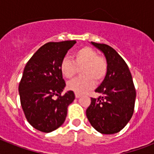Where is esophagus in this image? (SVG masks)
<instances>
[{
	"label": "esophagus",
	"instance_id": "obj_1",
	"mask_svg": "<svg viewBox=\"0 0 154 154\" xmlns=\"http://www.w3.org/2000/svg\"><path fill=\"white\" fill-rule=\"evenodd\" d=\"M79 97H81V95H80V94H78V93H75V98H77V99H78V98H79Z\"/></svg>",
	"mask_w": 154,
	"mask_h": 154
}]
</instances>
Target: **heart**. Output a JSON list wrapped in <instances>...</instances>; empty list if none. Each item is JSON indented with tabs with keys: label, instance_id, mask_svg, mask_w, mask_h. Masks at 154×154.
Masks as SVG:
<instances>
[{
	"label": "heart",
	"instance_id": "1",
	"mask_svg": "<svg viewBox=\"0 0 154 154\" xmlns=\"http://www.w3.org/2000/svg\"><path fill=\"white\" fill-rule=\"evenodd\" d=\"M80 69L81 77L70 81L68 89L75 93L83 94L90 90L97 83L105 79L108 72V64L103 57L99 56L95 50L89 47H83L75 51L72 61L62 58L60 63V72L65 79H70Z\"/></svg>",
	"mask_w": 154,
	"mask_h": 154
}]
</instances>
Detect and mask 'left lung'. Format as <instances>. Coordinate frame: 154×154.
Returning a JSON list of instances; mask_svg holds the SVG:
<instances>
[{
  "instance_id": "8db88e82",
  "label": "left lung",
  "mask_w": 154,
  "mask_h": 154,
  "mask_svg": "<svg viewBox=\"0 0 154 154\" xmlns=\"http://www.w3.org/2000/svg\"><path fill=\"white\" fill-rule=\"evenodd\" d=\"M104 54L108 72L91 98L86 116L94 129L103 134H114L123 130L134 111L136 89L130 71L123 58L112 47L91 42Z\"/></svg>"
}]
</instances>
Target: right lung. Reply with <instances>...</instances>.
<instances>
[{
    "instance_id": "add662e5",
    "label": "right lung",
    "mask_w": 154,
    "mask_h": 154,
    "mask_svg": "<svg viewBox=\"0 0 154 154\" xmlns=\"http://www.w3.org/2000/svg\"><path fill=\"white\" fill-rule=\"evenodd\" d=\"M75 41L48 42L27 62L18 91L21 104L28 123L43 133H50L64 123L68 106L75 94L65 87L60 63Z\"/></svg>"
}]
</instances>
